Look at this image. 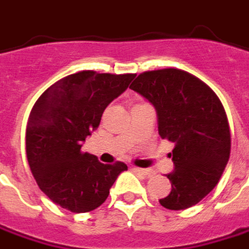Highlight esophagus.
<instances>
[{"label": "esophagus", "instance_id": "obj_1", "mask_svg": "<svg viewBox=\"0 0 249 249\" xmlns=\"http://www.w3.org/2000/svg\"><path fill=\"white\" fill-rule=\"evenodd\" d=\"M132 170H133V171H135L136 174L144 175V177H149V175L152 174V171H151V170H148V168H139V167H133Z\"/></svg>", "mask_w": 249, "mask_h": 249}]
</instances>
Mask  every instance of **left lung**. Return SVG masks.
<instances>
[{
    "instance_id": "obj_1",
    "label": "left lung",
    "mask_w": 249,
    "mask_h": 249,
    "mask_svg": "<svg viewBox=\"0 0 249 249\" xmlns=\"http://www.w3.org/2000/svg\"><path fill=\"white\" fill-rule=\"evenodd\" d=\"M129 89L154 105L161 139L174 142L171 193L163 208H191L213 190L231 155L227 113L212 89L178 69L145 71Z\"/></svg>"
}]
</instances>
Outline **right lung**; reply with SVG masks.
<instances>
[{"instance_id":"1","label":"right lung","mask_w":249,"mask_h":249,"mask_svg":"<svg viewBox=\"0 0 249 249\" xmlns=\"http://www.w3.org/2000/svg\"><path fill=\"white\" fill-rule=\"evenodd\" d=\"M133 78L135 74L81 71L53 83L35 102L25 136L28 163L40 190L63 209H97L117 177L128 170L123 161L104 164L81 147Z\"/></svg>"}]
</instances>
